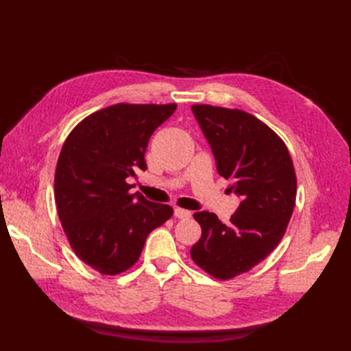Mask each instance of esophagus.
<instances>
[{
  "instance_id": "obj_1",
  "label": "esophagus",
  "mask_w": 351,
  "mask_h": 351,
  "mask_svg": "<svg viewBox=\"0 0 351 351\" xmlns=\"http://www.w3.org/2000/svg\"><path fill=\"white\" fill-rule=\"evenodd\" d=\"M175 217L176 219H190L191 213L187 210H182V208H175Z\"/></svg>"
}]
</instances>
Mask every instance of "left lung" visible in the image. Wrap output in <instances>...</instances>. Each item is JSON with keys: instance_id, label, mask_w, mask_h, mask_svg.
I'll return each mask as SVG.
<instances>
[{"instance_id": "obj_1", "label": "left lung", "mask_w": 351, "mask_h": 351, "mask_svg": "<svg viewBox=\"0 0 351 351\" xmlns=\"http://www.w3.org/2000/svg\"><path fill=\"white\" fill-rule=\"evenodd\" d=\"M217 162L219 175L241 204L228 223L195 213L202 237L190 255L213 278L232 279L276 249L293 215L297 178L287 145L250 113L213 106L191 107Z\"/></svg>"}]
</instances>
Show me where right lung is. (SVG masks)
<instances>
[{"instance_id":"add662e5","label":"right lung","mask_w":351,"mask_h":351,"mask_svg":"<svg viewBox=\"0 0 351 351\" xmlns=\"http://www.w3.org/2000/svg\"><path fill=\"white\" fill-rule=\"evenodd\" d=\"M176 104H116L83 119L58 155L54 196L72 250L104 276L137 263L147 235L173 210L149 202L128 184L146 170L149 138Z\"/></svg>"}]
</instances>
